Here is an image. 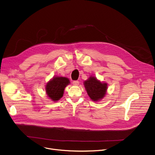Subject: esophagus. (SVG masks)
Instances as JSON below:
<instances>
[{"label":"esophagus","instance_id":"1","mask_svg":"<svg viewBox=\"0 0 155 155\" xmlns=\"http://www.w3.org/2000/svg\"><path fill=\"white\" fill-rule=\"evenodd\" d=\"M73 84L74 85V86H78L79 84V82L78 81H74L73 82Z\"/></svg>","mask_w":155,"mask_h":155}]
</instances>
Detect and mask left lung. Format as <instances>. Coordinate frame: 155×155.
I'll return each mask as SVG.
<instances>
[{
    "mask_svg": "<svg viewBox=\"0 0 155 155\" xmlns=\"http://www.w3.org/2000/svg\"><path fill=\"white\" fill-rule=\"evenodd\" d=\"M84 86L89 97L94 102L102 100L105 96L108 89L107 83L101 82L94 76H91L84 81Z\"/></svg>",
    "mask_w": 155,
    "mask_h": 155,
    "instance_id": "left-lung-1",
    "label": "left lung"
}]
</instances>
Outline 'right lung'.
<instances>
[{
  "instance_id": "right-lung-1",
  "label": "right lung",
  "mask_w": 155,
  "mask_h": 155,
  "mask_svg": "<svg viewBox=\"0 0 155 155\" xmlns=\"http://www.w3.org/2000/svg\"><path fill=\"white\" fill-rule=\"evenodd\" d=\"M70 84L68 78L55 76L45 85V91L48 97L53 102L60 99L64 94V89Z\"/></svg>"
}]
</instances>
